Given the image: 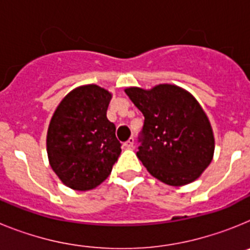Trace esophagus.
<instances>
[{
  "instance_id": "34e87169",
  "label": "esophagus",
  "mask_w": 250,
  "mask_h": 250,
  "mask_svg": "<svg viewBox=\"0 0 250 250\" xmlns=\"http://www.w3.org/2000/svg\"><path fill=\"white\" fill-rule=\"evenodd\" d=\"M124 146L126 147V149H131V147L134 146V138H130L129 140H127L126 143L124 144Z\"/></svg>"
}]
</instances>
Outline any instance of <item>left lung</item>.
Here are the masks:
<instances>
[{"label": "left lung", "instance_id": "obj_1", "mask_svg": "<svg viewBox=\"0 0 250 250\" xmlns=\"http://www.w3.org/2000/svg\"><path fill=\"white\" fill-rule=\"evenodd\" d=\"M125 92L144 115L136 156L154 178L171 187L190 184L213 160L210 121L195 98L180 86L159 83Z\"/></svg>", "mask_w": 250, "mask_h": 250}]
</instances>
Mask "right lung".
Wrapping results in <instances>:
<instances>
[{"mask_svg": "<svg viewBox=\"0 0 250 250\" xmlns=\"http://www.w3.org/2000/svg\"><path fill=\"white\" fill-rule=\"evenodd\" d=\"M112 94L95 83L68 92L55 110L46 136L48 163L66 187L87 191L105 182L121 152L106 118Z\"/></svg>", "mask_w": 250, "mask_h": 250, "instance_id": "1", "label": "right lung"}]
</instances>
